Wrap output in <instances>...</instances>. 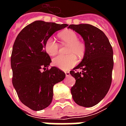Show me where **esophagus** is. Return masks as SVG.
I'll return each instance as SVG.
<instances>
[{"mask_svg":"<svg viewBox=\"0 0 126 126\" xmlns=\"http://www.w3.org/2000/svg\"><path fill=\"white\" fill-rule=\"evenodd\" d=\"M70 76V73L69 72H68V71H67V72H65V76L67 78V77H69Z\"/></svg>","mask_w":126,"mask_h":126,"instance_id":"34e87169","label":"esophagus"}]
</instances>
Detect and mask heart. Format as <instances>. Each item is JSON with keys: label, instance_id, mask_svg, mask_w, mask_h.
Masks as SVG:
<instances>
[{"label": "heart", "instance_id": "obj_1", "mask_svg": "<svg viewBox=\"0 0 126 126\" xmlns=\"http://www.w3.org/2000/svg\"><path fill=\"white\" fill-rule=\"evenodd\" d=\"M63 44H68L67 56L59 55L52 59V65L57 68L66 71L73 67L78 62L76 55L82 57L86 52V45L84 42L79 41V37L76 32L71 30H65L58 34ZM44 48L46 52L50 56H54L58 52L59 44L52 37H50L45 42Z\"/></svg>", "mask_w": 126, "mask_h": 126}]
</instances>
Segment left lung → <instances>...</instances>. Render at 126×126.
Segmentation results:
<instances>
[{
    "instance_id": "obj_1",
    "label": "left lung",
    "mask_w": 126,
    "mask_h": 126,
    "mask_svg": "<svg viewBox=\"0 0 126 126\" xmlns=\"http://www.w3.org/2000/svg\"><path fill=\"white\" fill-rule=\"evenodd\" d=\"M82 36L86 52L82 61L70 71L76 79L71 88L75 103L91 107L103 99L110 88L113 68V51L105 33L90 24L69 25ZM81 69V72L74 70Z\"/></svg>"
}]
</instances>
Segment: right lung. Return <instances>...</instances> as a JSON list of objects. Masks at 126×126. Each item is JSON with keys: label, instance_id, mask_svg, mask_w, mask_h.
I'll return each instance as SVG.
<instances>
[{"label": "right lung", "instance_id": "1", "mask_svg": "<svg viewBox=\"0 0 126 126\" xmlns=\"http://www.w3.org/2000/svg\"><path fill=\"white\" fill-rule=\"evenodd\" d=\"M67 26L36 21L26 26L15 39L11 57L12 83L21 102L32 110L40 111L48 107L54 85L65 78V74L57 67L48 69L51 59L44 44L55 32Z\"/></svg>", "mask_w": 126, "mask_h": 126}]
</instances>
